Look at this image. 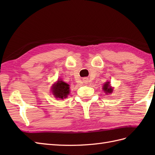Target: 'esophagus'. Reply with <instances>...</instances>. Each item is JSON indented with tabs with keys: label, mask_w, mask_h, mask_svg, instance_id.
Masks as SVG:
<instances>
[{
	"label": "esophagus",
	"mask_w": 155,
	"mask_h": 155,
	"mask_svg": "<svg viewBox=\"0 0 155 155\" xmlns=\"http://www.w3.org/2000/svg\"><path fill=\"white\" fill-rule=\"evenodd\" d=\"M84 83H88V81H87V79H86V78H85V79L84 80Z\"/></svg>",
	"instance_id": "1"
}]
</instances>
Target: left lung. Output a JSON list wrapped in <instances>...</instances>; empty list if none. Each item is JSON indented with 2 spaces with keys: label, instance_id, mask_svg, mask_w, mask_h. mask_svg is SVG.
<instances>
[{
  "label": "left lung",
  "instance_id": "1",
  "mask_svg": "<svg viewBox=\"0 0 155 155\" xmlns=\"http://www.w3.org/2000/svg\"><path fill=\"white\" fill-rule=\"evenodd\" d=\"M103 91L107 94H110L113 93V88L110 85V82H107V83L103 85Z\"/></svg>",
  "mask_w": 155,
  "mask_h": 155
}]
</instances>
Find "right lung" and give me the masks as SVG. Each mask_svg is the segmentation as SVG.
I'll list each match as a JSON object with an SVG mask.
<instances>
[{
  "instance_id": "add662e5",
  "label": "right lung",
  "mask_w": 155,
  "mask_h": 155,
  "mask_svg": "<svg viewBox=\"0 0 155 155\" xmlns=\"http://www.w3.org/2000/svg\"><path fill=\"white\" fill-rule=\"evenodd\" d=\"M69 85L61 80H58L57 83L52 85V94L57 98H66L70 92Z\"/></svg>"
}]
</instances>
